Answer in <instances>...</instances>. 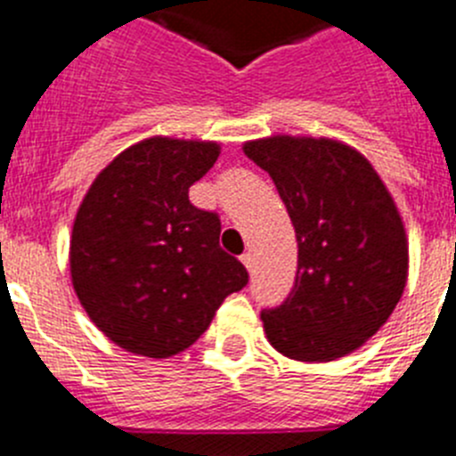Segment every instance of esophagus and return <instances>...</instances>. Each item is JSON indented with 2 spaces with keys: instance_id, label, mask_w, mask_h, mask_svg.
Returning <instances> with one entry per match:
<instances>
[{
  "instance_id": "1",
  "label": "esophagus",
  "mask_w": 456,
  "mask_h": 456,
  "mask_svg": "<svg viewBox=\"0 0 456 456\" xmlns=\"http://www.w3.org/2000/svg\"><path fill=\"white\" fill-rule=\"evenodd\" d=\"M241 263H244V267H247L248 272H253V265H256V256H253L251 251H247L244 256H241Z\"/></svg>"
}]
</instances>
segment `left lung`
Returning a JSON list of instances; mask_svg holds the SVG:
<instances>
[{"instance_id":"8db88e82","label":"left lung","mask_w":456,"mask_h":456,"mask_svg":"<svg viewBox=\"0 0 456 456\" xmlns=\"http://www.w3.org/2000/svg\"><path fill=\"white\" fill-rule=\"evenodd\" d=\"M244 152L276 184L299 247L288 299L260 313L265 333L294 361H336L372 338L404 292L400 212L372 164L345 143L272 136Z\"/></svg>"}]
</instances>
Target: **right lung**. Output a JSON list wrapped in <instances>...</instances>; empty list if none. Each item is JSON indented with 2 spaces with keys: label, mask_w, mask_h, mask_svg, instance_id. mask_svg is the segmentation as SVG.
<instances>
[{
  "label": "right lung",
  "mask_w": 456,
  "mask_h": 456,
  "mask_svg": "<svg viewBox=\"0 0 456 456\" xmlns=\"http://www.w3.org/2000/svg\"><path fill=\"white\" fill-rule=\"evenodd\" d=\"M216 157L209 141L155 136L120 152L84 196L72 285L93 324L127 352H184L248 283L247 267L219 247V215L189 200Z\"/></svg>",
  "instance_id": "add662e5"
}]
</instances>
